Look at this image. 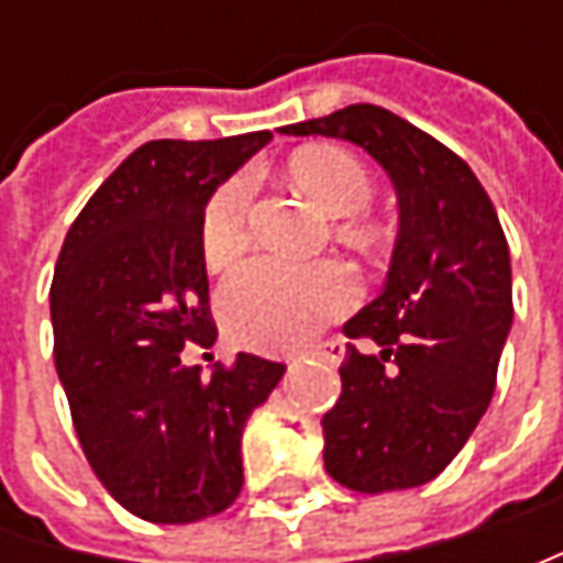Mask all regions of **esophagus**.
I'll return each instance as SVG.
<instances>
[{
  "label": "esophagus",
  "mask_w": 563,
  "mask_h": 563,
  "mask_svg": "<svg viewBox=\"0 0 563 563\" xmlns=\"http://www.w3.org/2000/svg\"><path fill=\"white\" fill-rule=\"evenodd\" d=\"M310 354H322L329 363H341V360H344V341H341V338L322 341V344H316Z\"/></svg>",
  "instance_id": "1"
}]
</instances>
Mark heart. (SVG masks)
Listing matches in <instances>:
<instances>
[{
    "label": "heart",
    "instance_id": "b5f03b06",
    "mask_svg": "<svg viewBox=\"0 0 563 563\" xmlns=\"http://www.w3.org/2000/svg\"><path fill=\"white\" fill-rule=\"evenodd\" d=\"M288 178L310 194L329 216H351L341 222V238L373 244L378 228L363 219L373 200V178L354 153L313 143L297 150L288 163ZM250 175H234L219 187L203 212L200 250L209 269L231 266L250 244ZM357 300V278L335 260L294 266L272 256L250 260L225 278L219 291V313L228 335L256 351H282L300 344L316 325L347 313Z\"/></svg>",
    "mask_w": 563,
    "mask_h": 563
}]
</instances>
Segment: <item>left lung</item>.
Masks as SVG:
<instances>
[{"mask_svg":"<svg viewBox=\"0 0 563 563\" xmlns=\"http://www.w3.org/2000/svg\"><path fill=\"white\" fill-rule=\"evenodd\" d=\"M363 146L398 190L388 282L344 322L341 398L322 417L325 470L378 495L435 479L495 395L514 322L510 253L473 168L395 112L357 102L282 128Z\"/></svg>","mask_w":563,"mask_h":563,"instance_id":"1","label":"left lung"}]
</instances>
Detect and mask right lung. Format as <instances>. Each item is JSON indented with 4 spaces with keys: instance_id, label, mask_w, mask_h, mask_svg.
<instances>
[{
    "instance_id": "obj_1",
    "label": "right lung",
    "mask_w": 563,
    "mask_h": 563,
    "mask_svg": "<svg viewBox=\"0 0 563 563\" xmlns=\"http://www.w3.org/2000/svg\"><path fill=\"white\" fill-rule=\"evenodd\" d=\"M272 141H150L80 209L55 263V369L97 479L150 523L222 514L244 486L241 435L285 363L238 354L212 376L185 366L212 347L200 225L209 197Z\"/></svg>"
}]
</instances>
